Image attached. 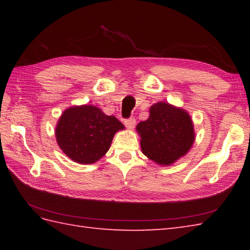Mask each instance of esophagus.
I'll return each mask as SVG.
<instances>
[{"label":"esophagus","instance_id":"obj_1","mask_svg":"<svg viewBox=\"0 0 250 250\" xmlns=\"http://www.w3.org/2000/svg\"><path fill=\"white\" fill-rule=\"evenodd\" d=\"M136 125V120L134 117H130L128 119H125V125L128 129H133Z\"/></svg>","mask_w":250,"mask_h":250}]
</instances>
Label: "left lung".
Masks as SVG:
<instances>
[{
  "instance_id": "left-lung-1",
  "label": "left lung",
  "mask_w": 250,
  "mask_h": 250,
  "mask_svg": "<svg viewBox=\"0 0 250 250\" xmlns=\"http://www.w3.org/2000/svg\"><path fill=\"white\" fill-rule=\"evenodd\" d=\"M143 153L168 166L188 152L194 141L193 125L185 110L159 102L150 107L149 118L136 126Z\"/></svg>"
}]
</instances>
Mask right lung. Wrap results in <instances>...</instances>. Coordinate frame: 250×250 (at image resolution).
I'll return each mask as SVG.
<instances>
[{
	"label": "right lung",
	"instance_id": "right-lung-1",
	"mask_svg": "<svg viewBox=\"0 0 250 250\" xmlns=\"http://www.w3.org/2000/svg\"><path fill=\"white\" fill-rule=\"evenodd\" d=\"M125 126L115 116L92 105L66 109L58 121L56 137L62 151L73 161L90 164L102 158L117 131Z\"/></svg>",
	"mask_w": 250,
	"mask_h": 250
}]
</instances>
